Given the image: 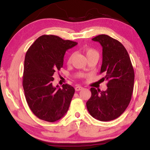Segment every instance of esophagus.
Returning <instances> with one entry per match:
<instances>
[{
	"label": "esophagus",
	"instance_id": "34e87169",
	"mask_svg": "<svg viewBox=\"0 0 150 150\" xmlns=\"http://www.w3.org/2000/svg\"><path fill=\"white\" fill-rule=\"evenodd\" d=\"M83 88V86H77L75 87V90L76 91H80Z\"/></svg>",
	"mask_w": 150,
	"mask_h": 150
}]
</instances>
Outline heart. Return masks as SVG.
<instances>
[{
	"mask_svg": "<svg viewBox=\"0 0 150 150\" xmlns=\"http://www.w3.org/2000/svg\"><path fill=\"white\" fill-rule=\"evenodd\" d=\"M84 52H85V54H86L87 58H88V57H91V56H92V55L98 54V52H97L96 50L92 49V48L85 49H84ZM73 57V54H71L69 55V57H68V58H67V64H70L71 63Z\"/></svg>",
	"mask_w": 150,
	"mask_h": 150,
	"instance_id": "obj_1",
	"label": "heart"
}]
</instances>
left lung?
<instances>
[{
  "instance_id": "1",
  "label": "left lung",
  "mask_w": 150,
  "mask_h": 150,
  "mask_svg": "<svg viewBox=\"0 0 150 150\" xmlns=\"http://www.w3.org/2000/svg\"><path fill=\"white\" fill-rule=\"evenodd\" d=\"M103 47L100 73L107 81L106 91L91 88L90 98L86 107L90 115L102 122L115 120L121 116L131 101L134 73L129 56L119 41L108 35L100 34L92 38Z\"/></svg>"
}]
</instances>
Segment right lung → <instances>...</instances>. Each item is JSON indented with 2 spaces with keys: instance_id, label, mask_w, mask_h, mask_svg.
<instances>
[{
  "instance_id": "1",
  "label": "right lung",
  "mask_w": 150,
  "mask_h": 150,
  "mask_svg": "<svg viewBox=\"0 0 150 150\" xmlns=\"http://www.w3.org/2000/svg\"><path fill=\"white\" fill-rule=\"evenodd\" d=\"M77 44L54 35H43L26 52L23 86L29 108L40 120L54 122L68 110L74 88L67 84L62 88L54 87L52 75L62 67L66 51Z\"/></svg>"
}]
</instances>
